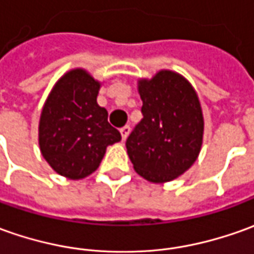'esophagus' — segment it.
Here are the masks:
<instances>
[{
  "label": "esophagus",
  "mask_w": 254,
  "mask_h": 254,
  "mask_svg": "<svg viewBox=\"0 0 254 254\" xmlns=\"http://www.w3.org/2000/svg\"><path fill=\"white\" fill-rule=\"evenodd\" d=\"M129 133H130V127H129V125H125L124 127H121V136H122L124 140L127 139Z\"/></svg>",
  "instance_id": "esophagus-1"
}]
</instances>
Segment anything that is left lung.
Wrapping results in <instances>:
<instances>
[{
  "instance_id": "8db88e82",
  "label": "left lung",
  "mask_w": 254,
  "mask_h": 254,
  "mask_svg": "<svg viewBox=\"0 0 254 254\" xmlns=\"http://www.w3.org/2000/svg\"><path fill=\"white\" fill-rule=\"evenodd\" d=\"M143 120L129 134L127 156L133 170L151 184L177 179L197 160L204 118L199 96L181 73L161 69L139 79Z\"/></svg>"
}]
</instances>
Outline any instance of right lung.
I'll return each mask as SVG.
<instances>
[{
	"mask_svg": "<svg viewBox=\"0 0 254 254\" xmlns=\"http://www.w3.org/2000/svg\"><path fill=\"white\" fill-rule=\"evenodd\" d=\"M101 82L83 68L64 73L51 89L39 121L41 156L68 179H83L97 170L110 144L121 133L97 104Z\"/></svg>",
	"mask_w": 254,
	"mask_h": 254,
	"instance_id": "right-lung-1",
	"label": "right lung"
}]
</instances>
